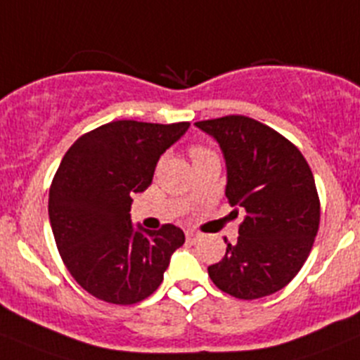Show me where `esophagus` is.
<instances>
[{
  "instance_id": "34e87169",
  "label": "esophagus",
  "mask_w": 360,
  "mask_h": 360,
  "mask_svg": "<svg viewBox=\"0 0 360 360\" xmlns=\"http://www.w3.org/2000/svg\"><path fill=\"white\" fill-rule=\"evenodd\" d=\"M198 237H200V236H198L197 232H193V230H188V232H186V240H188V243L195 244L198 240Z\"/></svg>"
}]
</instances>
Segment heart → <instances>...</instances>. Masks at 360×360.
<instances>
[{
  "mask_svg": "<svg viewBox=\"0 0 360 360\" xmlns=\"http://www.w3.org/2000/svg\"><path fill=\"white\" fill-rule=\"evenodd\" d=\"M191 156H193V160L195 158H198V156H202V155H207V149L205 148H200V146H193V148H191Z\"/></svg>",
  "mask_w": 360,
  "mask_h": 360,
  "instance_id": "obj_1",
  "label": "heart"
}]
</instances>
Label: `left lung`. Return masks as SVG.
I'll return each mask as SVG.
<instances>
[{
	"label": "left lung",
	"mask_w": 360,
	"mask_h": 360,
	"mask_svg": "<svg viewBox=\"0 0 360 360\" xmlns=\"http://www.w3.org/2000/svg\"><path fill=\"white\" fill-rule=\"evenodd\" d=\"M226 165L225 195L243 209L236 243L207 267L219 290L251 301L287 287L311 251L320 200L304 156L290 141L246 116L198 121ZM236 209V211H237Z\"/></svg>",
	"instance_id": "1"
}]
</instances>
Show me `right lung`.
Segmentation results:
<instances>
[{
	"instance_id": "right-lung-1",
	"label": "right lung",
	"mask_w": 360,
	"mask_h": 360,
	"mask_svg": "<svg viewBox=\"0 0 360 360\" xmlns=\"http://www.w3.org/2000/svg\"><path fill=\"white\" fill-rule=\"evenodd\" d=\"M190 123L112 121L73 142L49 191V219L59 255L77 283L112 304L144 301L162 285L174 251L184 244L176 225H131V195L153 183L160 156Z\"/></svg>"
}]
</instances>
